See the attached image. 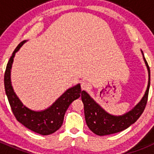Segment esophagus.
Masks as SVG:
<instances>
[{
	"label": "esophagus",
	"mask_w": 154,
	"mask_h": 154,
	"mask_svg": "<svg viewBox=\"0 0 154 154\" xmlns=\"http://www.w3.org/2000/svg\"><path fill=\"white\" fill-rule=\"evenodd\" d=\"M81 88L82 90H88L90 88V85H89V83L86 82H82Z\"/></svg>",
	"instance_id": "34e87169"
}]
</instances>
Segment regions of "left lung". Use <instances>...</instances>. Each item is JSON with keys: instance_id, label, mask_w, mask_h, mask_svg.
Segmentation results:
<instances>
[{"instance_id": "8db88e82", "label": "left lung", "mask_w": 154, "mask_h": 154, "mask_svg": "<svg viewBox=\"0 0 154 154\" xmlns=\"http://www.w3.org/2000/svg\"><path fill=\"white\" fill-rule=\"evenodd\" d=\"M142 54L143 55V51ZM143 60L146 65L149 75L147 89L140 102L133 109L125 113L124 115L113 116L108 113L85 91H82L81 97L84 105L85 122L88 127L95 134L105 136L123 131L135 123L143 113L147 103L150 84V70L144 56Z\"/></svg>"}]
</instances>
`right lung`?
I'll return each instance as SVG.
<instances>
[{
	"mask_svg": "<svg viewBox=\"0 0 154 154\" xmlns=\"http://www.w3.org/2000/svg\"><path fill=\"white\" fill-rule=\"evenodd\" d=\"M25 42L26 41H23L17 46L7 64L5 73V92L12 112L19 123L35 133L49 135L62 126L64 116L69 105L80 97L82 91L80 84L72 87L65 91L51 106L42 111H34L24 106L14 92L11 82V69L15 53Z\"/></svg>",
	"mask_w": 154,
	"mask_h": 154,
	"instance_id": "add662e5",
	"label": "right lung"
}]
</instances>
